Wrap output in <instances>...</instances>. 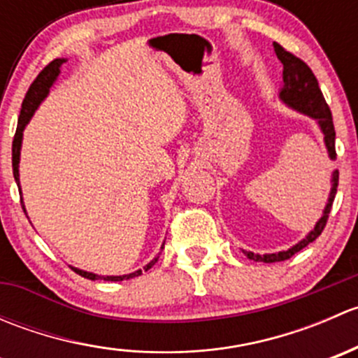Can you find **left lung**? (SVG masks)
Instances as JSON below:
<instances>
[{"mask_svg": "<svg viewBox=\"0 0 358 358\" xmlns=\"http://www.w3.org/2000/svg\"><path fill=\"white\" fill-rule=\"evenodd\" d=\"M273 50H275L277 59L280 60V64L284 66L282 71V79L284 85L280 88L279 99L286 103L287 107L291 109L301 112V114L310 115V117L315 119L319 122L320 131L324 133V142H326V149L329 152V157L336 159V147H334V140H336V131H334V124H333V115H331V109L327 106L326 99H324L322 92L319 88V81L313 76L312 69L306 66L301 59H298L292 53L286 52L279 43H273ZM338 180H339V173L338 169L333 173V178H331V194L329 199H327L326 208H324V215L322 218L317 222V225L313 227L312 232L305 237L303 241H299L296 246H292L287 249V251H280V252H272V255H255L251 251H244V255L248 256L249 259H255V262H263V263H275V262H284V259H289L292 255H296L298 251H301L303 248L308 246L310 243L317 239V237L322 234L324 227H326L327 218H329L331 208H333V201L336 196V189H338Z\"/></svg>", "mask_w": 358, "mask_h": 358, "instance_id": "8db88e82", "label": "left lung"}]
</instances>
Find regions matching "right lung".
I'll return each mask as SVG.
<instances>
[{"mask_svg": "<svg viewBox=\"0 0 358 358\" xmlns=\"http://www.w3.org/2000/svg\"><path fill=\"white\" fill-rule=\"evenodd\" d=\"M66 62V59H55L53 62H50L48 66L43 69L41 72L38 74V78L32 81V85L29 86L27 93H25V99L22 102V109H20V115H19V126H17V131H15V136H13V145H12V166H13V176H15V182L17 185L20 187V180H19V162H20V147H22V136H24V128L27 126V122L31 121L32 114H34V110L38 109L39 103L45 100V96L48 95L50 88L53 86V83L57 81V78H59L60 74V67H62V64ZM22 194V192H20ZM20 204H22L24 208V202H22V197H20ZM24 213H25V208H24ZM161 249H164V244H162ZM159 256L152 259L150 263H147L145 266H143V270H149L152 268L154 265H156ZM72 270H74L76 273H79L81 277H85V279H90V280H96V279H102V280H110V282H117V280H124V279H133V277H138L142 275V270H136V272L133 273H128V275H96V273H92V272H85V270H79L76 268V266H71Z\"/></svg>", "mask_w": 358, "mask_h": 358, "instance_id": "right-lung-1", "label": "right lung"}]
</instances>
